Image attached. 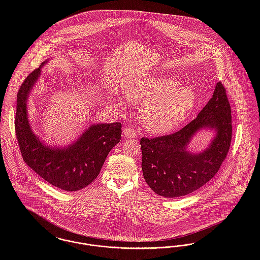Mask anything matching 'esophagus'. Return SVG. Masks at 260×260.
Returning <instances> with one entry per match:
<instances>
[{
    "mask_svg": "<svg viewBox=\"0 0 260 260\" xmlns=\"http://www.w3.org/2000/svg\"><path fill=\"white\" fill-rule=\"evenodd\" d=\"M124 136L126 137H129V138H134V137L137 136L135 128H132V127H125L124 129Z\"/></svg>",
    "mask_w": 260,
    "mask_h": 260,
    "instance_id": "1",
    "label": "esophagus"
}]
</instances>
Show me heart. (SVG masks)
<instances>
[{"mask_svg":"<svg viewBox=\"0 0 260 260\" xmlns=\"http://www.w3.org/2000/svg\"><path fill=\"white\" fill-rule=\"evenodd\" d=\"M178 85L173 77L155 75L140 78L125 87L126 99L141 105V122L149 132L166 134L173 131L193 109L194 90Z\"/></svg>","mask_w":260,"mask_h":260,"instance_id":"b5f03b06","label":"heart"}]
</instances>
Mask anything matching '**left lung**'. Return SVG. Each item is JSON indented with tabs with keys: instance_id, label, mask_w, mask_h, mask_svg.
<instances>
[{
	"instance_id": "8db88e82",
	"label": "left lung",
	"mask_w": 260,
	"mask_h": 260,
	"mask_svg": "<svg viewBox=\"0 0 260 260\" xmlns=\"http://www.w3.org/2000/svg\"><path fill=\"white\" fill-rule=\"evenodd\" d=\"M202 127L215 128L217 136L209 149L194 155L185 148L191 136ZM231 140V106L226 88L218 82L210 101L184 127L173 135L141 138V167L145 181L156 194L165 198L190 194L219 171Z\"/></svg>"
}]
</instances>
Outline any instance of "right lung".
Segmentation results:
<instances>
[{
    "label": "right lung",
    "mask_w": 260,
    "mask_h": 260,
    "mask_svg": "<svg viewBox=\"0 0 260 260\" xmlns=\"http://www.w3.org/2000/svg\"><path fill=\"white\" fill-rule=\"evenodd\" d=\"M39 74L40 68L28 75L17 92L14 127L21 156L51 185L71 192L81 190L98 177L108 153L121 140L122 124H93L68 148L47 147L33 134L26 110L28 93Z\"/></svg>",
    "instance_id": "1"
}]
</instances>
